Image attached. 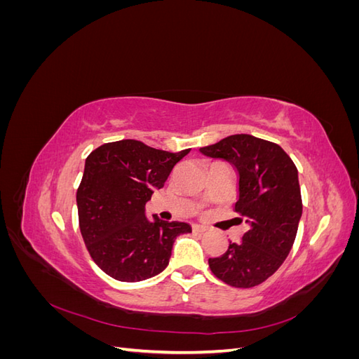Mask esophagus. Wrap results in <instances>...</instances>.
<instances>
[{
    "label": "esophagus",
    "instance_id": "obj_1",
    "mask_svg": "<svg viewBox=\"0 0 359 359\" xmlns=\"http://www.w3.org/2000/svg\"><path fill=\"white\" fill-rule=\"evenodd\" d=\"M193 232L203 233V232H206V227L202 226V224H193Z\"/></svg>",
    "mask_w": 359,
    "mask_h": 359
}]
</instances>
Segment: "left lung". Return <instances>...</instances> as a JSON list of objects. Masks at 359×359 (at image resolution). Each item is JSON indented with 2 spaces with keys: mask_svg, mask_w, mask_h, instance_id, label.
Returning a JSON list of instances; mask_svg holds the SVG:
<instances>
[{
  "mask_svg": "<svg viewBox=\"0 0 359 359\" xmlns=\"http://www.w3.org/2000/svg\"><path fill=\"white\" fill-rule=\"evenodd\" d=\"M229 161L238 172L235 211L248 224L243 241L208 259L217 278L253 287L273 276L295 241L302 214L298 170L280 145L252 135H232L199 149ZM241 220V222H243Z\"/></svg>",
  "mask_w": 359,
  "mask_h": 359,
  "instance_id": "left-lung-1",
  "label": "left lung"
}]
</instances>
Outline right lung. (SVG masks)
I'll return each mask as SVG.
<instances>
[{"mask_svg": "<svg viewBox=\"0 0 359 359\" xmlns=\"http://www.w3.org/2000/svg\"><path fill=\"white\" fill-rule=\"evenodd\" d=\"M190 149L168 153L133 139L94 149L85 160L76 193L79 227L94 262L119 281H140L169 264L177 236L191 232L184 222L147 219L145 205Z\"/></svg>", "mask_w": 359, "mask_h": 359, "instance_id": "right-lung-1", "label": "right lung"}]
</instances>
